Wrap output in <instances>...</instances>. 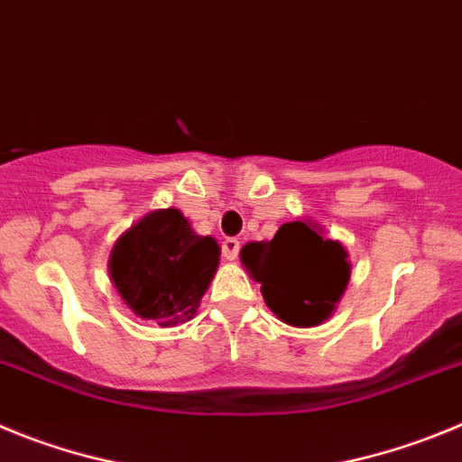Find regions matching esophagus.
Returning <instances> with one entry per match:
<instances>
[{
	"label": "esophagus",
	"instance_id": "obj_1",
	"mask_svg": "<svg viewBox=\"0 0 462 462\" xmlns=\"http://www.w3.org/2000/svg\"><path fill=\"white\" fill-rule=\"evenodd\" d=\"M221 251H223V257H226L227 262L236 260V255H239V241H236L235 236H227V239H223Z\"/></svg>",
	"mask_w": 462,
	"mask_h": 462
}]
</instances>
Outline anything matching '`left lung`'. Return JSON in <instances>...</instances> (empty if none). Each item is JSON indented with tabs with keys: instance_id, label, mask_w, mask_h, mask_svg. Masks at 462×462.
<instances>
[{
	"instance_id": "obj_1",
	"label": "left lung",
	"mask_w": 462,
	"mask_h": 462,
	"mask_svg": "<svg viewBox=\"0 0 462 462\" xmlns=\"http://www.w3.org/2000/svg\"><path fill=\"white\" fill-rule=\"evenodd\" d=\"M241 262L285 324L315 327L334 313L350 281L347 251L306 221L282 223L272 241H251Z\"/></svg>"
}]
</instances>
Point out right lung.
<instances>
[{
  "instance_id": "add662e5",
  "label": "right lung",
  "mask_w": 462,
  "mask_h": 462,
  "mask_svg": "<svg viewBox=\"0 0 462 462\" xmlns=\"http://www.w3.org/2000/svg\"><path fill=\"white\" fill-rule=\"evenodd\" d=\"M214 236L195 235L180 209H159L124 232L110 253V278L128 309L161 327L186 322L218 267Z\"/></svg>"
}]
</instances>
